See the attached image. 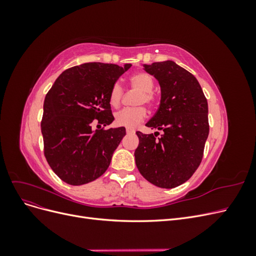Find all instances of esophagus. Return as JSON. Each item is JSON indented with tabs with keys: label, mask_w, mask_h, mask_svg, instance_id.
Instances as JSON below:
<instances>
[{
	"label": "esophagus",
	"mask_w": 256,
	"mask_h": 256,
	"mask_svg": "<svg viewBox=\"0 0 256 256\" xmlns=\"http://www.w3.org/2000/svg\"><path fill=\"white\" fill-rule=\"evenodd\" d=\"M126 132L127 134H134L136 130L134 128H126Z\"/></svg>",
	"instance_id": "34e87169"
}]
</instances>
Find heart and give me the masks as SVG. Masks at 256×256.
Here are the masks:
<instances>
[{"instance_id": "b5f03b06", "label": "heart", "mask_w": 256, "mask_h": 256, "mask_svg": "<svg viewBox=\"0 0 256 256\" xmlns=\"http://www.w3.org/2000/svg\"><path fill=\"white\" fill-rule=\"evenodd\" d=\"M129 85L132 88L138 90L141 94H138L136 99V104H152L154 102V94L152 92L154 80L152 76L147 72H136L129 78ZM124 95V88L118 82H115L109 92L108 100L112 108H118L122 104ZM146 109L143 106L134 108H126L115 114V124L118 126L134 128L138 124L143 122L146 118Z\"/></svg>"}]
</instances>
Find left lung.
Returning <instances> with one entry per match:
<instances>
[{"label": "left lung", "instance_id": "1", "mask_svg": "<svg viewBox=\"0 0 256 256\" xmlns=\"http://www.w3.org/2000/svg\"><path fill=\"white\" fill-rule=\"evenodd\" d=\"M160 84L159 109L146 124L157 134L136 131V164L145 180L171 189L187 182L203 158L209 134L207 99L196 76L172 60L144 65Z\"/></svg>", "mask_w": 256, "mask_h": 256}]
</instances>
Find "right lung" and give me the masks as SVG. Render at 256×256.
<instances>
[{
	"instance_id": "add662e5",
	"label": "right lung",
	"mask_w": 256,
	"mask_h": 256,
	"mask_svg": "<svg viewBox=\"0 0 256 256\" xmlns=\"http://www.w3.org/2000/svg\"><path fill=\"white\" fill-rule=\"evenodd\" d=\"M130 67L102 63L74 66L62 74L46 95L44 154L63 182L72 186L88 184L109 168L126 130H92V125L106 126L113 122L108 96L112 85Z\"/></svg>"
}]
</instances>
